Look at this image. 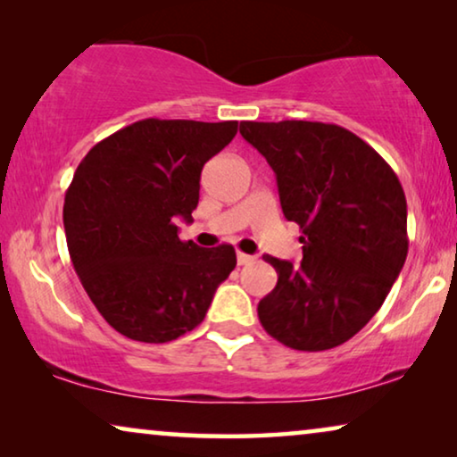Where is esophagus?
Listing matches in <instances>:
<instances>
[{
  "instance_id": "34e87169",
  "label": "esophagus",
  "mask_w": 457,
  "mask_h": 457,
  "mask_svg": "<svg viewBox=\"0 0 457 457\" xmlns=\"http://www.w3.org/2000/svg\"><path fill=\"white\" fill-rule=\"evenodd\" d=\"M237 262H239V266H247V264H252V262H253V255L237 252Z\"/></svg>"
}]
</instances>
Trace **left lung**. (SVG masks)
<instances>
[{"label":"left lung","mask_w":457,"mask_h":457,"mask_svg":"<svg viewBox=\"0 0 457 457\" xmlns=\"http://www.w3.org/2000/svg\"><path fill=\"white\" fill-rule=\"evenodd\" d=\"M243 139L277 174L280 208L303 237L299 266L258 303L264 330L299 352L352 339L377 314L408 255V205L393 168L339 124L241 122Z\"/></svg>","instance_id":"obj_1"}]
</instances>
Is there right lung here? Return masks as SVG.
I'll list each match as a JSON object with an SVG mask.
<instances>
[{
    "label": "right lung",
    "instance_id": "right-lung-1",
    "mask_svg": "<svg viewBox=\"0 0 457 457\" xmlns=\"http://www.w3.org/2000/svg\"><path fill=\"white\" fill-rule=\"evenodd\" d=\"M237 120L145 118L89 149L64 197L68 253L105 322L141 343L179 339L202 324L233 272V245L179 239L191 222L202 168L233 141Z\"/></svg>",
    "mask_w": 457,
    "mask_h": 457
}]
</instances>
